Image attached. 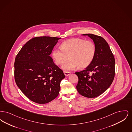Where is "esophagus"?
Segmentation results:
<instances>
[{
	"instance_id": "1",
	"label": "esophagus",
	"mask_w": 132,
	"mask_h": 132,
	"mask_svg": "<svg viewBox=\"0 0 132 132\" xmlns=\"http://www.w3.org/2000/svg\"><path fill=\"white\" fill-rule=\"evenodd\" d=\"M64 75L66 76H68L70 74V72H67V71H64Z\"/></svg>"
}]
</instances>
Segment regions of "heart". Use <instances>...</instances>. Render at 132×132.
<instances>
[{
    "instance_id": "heart-1",
    "label": "heart",
    "mask_w": 132,
    "mask_h": 132,
    "mask_svg": "<svg viewBox=\"0 0 132 132\" xmlns=\"http://www.w3.org/2000/svg\"><path fill=\"white\" fill-rule=\"evenodd\" d=\"M95 52V45L92 41L76 38L63 42L61 48H55L52 51V56L58 65H62L69 58L62 69L70 71L78 66L80 69L88 67L93 62Z\"/></svg>"
}]
</instances>
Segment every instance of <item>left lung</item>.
Segmentation results:
<instances>
[{
  "instance_id": "left-lung-1",
  "label": "left lung",
  "mask_w": 132,
  "mask_h": 132,
  "mask_svg": "<svg viewBox=\"0 0 132 132\" xmlns=\"http://www.w3.org/2000/svg\"><path fill=\"white\" fill-rule=\"evenodd\" d=\"M92 38L96 52L92 63L85 70L76 72L79 81L76 86L79 93L88 98L96 97L110 86L115 76V58L106 41L101 36L83 34Z\"/></svg>"
}]
</instances>
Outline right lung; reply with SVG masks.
<instances>
[{
  "instance_id": "add662e5",
  "label": "right lung",
  "mask_w": 132,
  "mask_h": 132,
  "mask_svg": "<svg viewBox=\"0 0 132 132\" xmlns=\"http://www.w3.org/2000/svg\"><path fill=\"white\" fill-rule=\"evenodd\" d=\"M60 38L39 37L29 40L15 58L16 83L31 101L45 104L59 93L63 71L53 61L50 55Z\"/></svg>"
}]
</instances>
